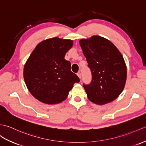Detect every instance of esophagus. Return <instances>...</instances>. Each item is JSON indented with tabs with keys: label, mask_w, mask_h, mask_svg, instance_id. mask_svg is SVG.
I'll return each instance as SVG.
<instances>
[{
	"label": "esophagus",
	"mask_w": 146,
	"mask_h": 146,
	"mask_svg": "<svg viewBox=\"0 0 146 146\" xmlns=\"http://www.w3.org/2000/svg\"><path fill=\"white\" fill-rule=\"evenodd\" d=\"M77 75H78V76L80 78H81V73L80 72H78V73H77Z\"/></svg>",
	"instance_id": "1"
}]
</instances>
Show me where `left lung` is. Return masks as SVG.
I'll return each mask as SVG.
<instances>
[{
	"mask_svg": "<svg viewBox=\"0 0 146 146\" xmlns=\"http://www.w3.org/2000/svg\"><path fill=\"white\" fill-rule=\"evenodd\" d=\"M92 74L89 84H83L88 98L103 105L110 103L123 91L127 77V68L121 53L110 40L94 35L80 40Z\"/></svg>",
	"mask_w": 146,
	"mask_h": 146,
	"instance_id": "obj_1",
	"label": "left lung"
}]
</instances>
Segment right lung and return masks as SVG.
<instances>
[{
	"label": "right lung",
	"instance_id": "1",
	"mask_svg": "<svg viewBox=\"0 0 146 146\" xmlns=\"http://www.w3.org/2000/svg\"><path fill=\"white\" fill-rule=\"evenodd\" d=\"M73 40L55 37L38 43L23 68L27 88L36 100L55 104L65 100L73 84L80 78L71 71V63L65 59L73 46Z\"/></svg>",
	"mask_w": 146,
	"mask_h": 146
}]
</instances>
